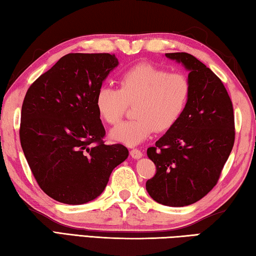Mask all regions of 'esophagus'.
Instances as JSON below:
<instances>
[{
    "mask_svg": "<svg viewBox=\"0 0 256 256\" xmlns=\"http://www.w3.org/2000/svg\"><path fill=\"white\" fill-rule=\"evenodd\" d=\"M130 155H132V158L137 160V158H142V152H140V150H137V148H132V150H130Z\"/></svg>",
    "mask_w": 256,
    "mask_h": 256,
    "instance_id": "obj_1",
    "label": "esophagus"
}]
</instances>
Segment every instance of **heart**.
<instances>
[{
	"label": "heart",
	"instance_id": "obj_1",
	"mask_svg": "<svg viewBox=\"0 0 256 256\" xmlns=\"http://www.w3.org/2000/svg\"><path fill=\"white\" fill-rule=\"evenodd\" d=\"M190 96L191 83L186 75L140 64L121 76L119 88H98L96 106L102 120L116 124L122 119L128 106L135 104L132 114L136 119L124 121L111 132L114 140L135 146L155 130L164 132L173 128L184 112Z\"/></svg>",
	"mask_w": 256,
	"mask_h": 256
}]
</instances>
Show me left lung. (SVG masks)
Here are the masks:
<instances>
[{"instance_id":"obj_1","label":"left lung","mask_w":256,"mask_h":256,"mask_svg":"<svg viewBox=\"0 0 256 256\" xmlns=\"http://www.w3.org/2000/svg\"><path fill=\"white\" fill-rule=\"evenodd\" d=\"M166 57L190 70L191 96L180 120L147 150L156 166L146 190L156 202L183 207L217 184L235 142L232 103L222 80L188 52Z\"/></svg>"}]
</instances>
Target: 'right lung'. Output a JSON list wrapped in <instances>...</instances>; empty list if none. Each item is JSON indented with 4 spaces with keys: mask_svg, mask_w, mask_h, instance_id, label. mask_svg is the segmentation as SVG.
<instances>
[{
    "mask_svg": "<svg viewBox=\"0 0 256 256\" xmlns=\"http://www.w3.org/2000/svg\"><path fill=\"white\" fill-rule=\"evenodd\" d=\"M114 54H67L26 93L20 142L44 194L66 204L100 196L111 172L128 158L127 147L106 145L96 96L118 66Z\"/></svg>",
    "mask_w": 256,
    "mask_h": 256,
    "instance_id": "1",
    "label": "right lung"
}]
</instances>
